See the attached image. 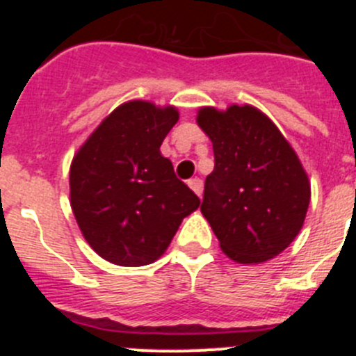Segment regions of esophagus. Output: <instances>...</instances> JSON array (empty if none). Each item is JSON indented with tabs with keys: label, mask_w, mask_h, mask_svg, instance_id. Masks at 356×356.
<instances>
[{
	"label": "esophagus",
	"mask_w": 356,
	"mask_h": 356,
	"mask_svg": "<svg viewBox=\"0 0 356 356\" xmlns=\"http://www.w3.org/2000/svg\"><path fill=\"white\" fill-rule=\"evenodd\" d=\"M187 184H188V187L193 188L194 193H196L197 196L201 197V193H203V181H201L200 178H191V180H188Z\"/></svg>",
	"instance_id": "34e87169"
}]
</instances>
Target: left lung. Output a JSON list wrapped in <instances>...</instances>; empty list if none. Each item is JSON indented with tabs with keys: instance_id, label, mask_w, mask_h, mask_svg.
<instances>
[{
	"instance_id": "left-lung-1",
	"label": "left lung",
	"mask_w": 356,
	"mask_h": 356,
	"mask_svg": "<svg viewBox=\"0 0 356 356\" xmlns=\"http://www.w3.org/2000/svg\"><path fill=\"white\" fill-rule=\"evenodd\" d=\"M197 124L212 140L201 213L221 250L238 264L280 254L300 234L310 181L275 122L254 106H203Z\"/></svg>"
}]
</instances>
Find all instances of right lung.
Listing matches in <instances>:
<instances>
[{
  "label": "right lung",
  "instance_id": "obj_1",
  "mask_svg": "<svg viewBox=\"0 0 356 356\" xmlns=\"http://www.w3.org/2000/svg\"><path fill=\"white\" fill-rule=\"evenodd\" d=\"M178 121L175 106L122 103L92 131L71 163V207L85 241L115 266L155 262L200 197L162 156Z\"/></svg>",
  "mask_w": 356,
  "mask_h": 356
}]
</instances>
